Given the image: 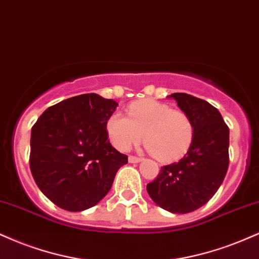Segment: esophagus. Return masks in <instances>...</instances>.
Returning <instances> with one entry per match:
<instances>
[{"mask_svg":"<svg viewBox=\"0 0 259 259\" xmlns=\"http://www.w3.org/2000/svg\"><path fill=\"white\" fill-rule=\"evenodd\" d=\"M142 158L136 157V155H129V163H139L141 161Z\"/></svg>","mask_w":259,"mask_h":259,"instance_id":"obj_1","label":"esophagus"}]
</instances>
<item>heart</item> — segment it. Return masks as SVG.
<instances>
[{"label":"heart","mask_w":259,"mask_h":259,"mask_svg":"<svg viewBox=\"0 0 259 259\" xmlns=\"http://www.w3.org/2000/svg\"><path fill=\"white\" fill-rule=\"evenodd\" d=\"M106 129L119 151H127L143 139L151 154L164 163L182 158L194 138V125L186 112L151 100L133 104L129 117L112 114Z\"/></svg>","instance_id":"obj_1"}]
</instances>
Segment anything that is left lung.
<instances>
[{
    "instance_id": "obj_1",
    "label": "left lung",
    "mask_w": 259,
    "mask_h": 259,
    "mask_svg": "<svg viewBox=\"0 0 259 259\" xmlns=\"http://www.w3.org/2000/svg\"><path fill=\"white\" fill-rule=\"evenodd\" d=\"M177 106L194 125V138L185 157L165 165L147 192L155 204L172 213L201 207L222 185L229 165V127L212 105L195 96L175 93Z\"/></svg>"
}]
</instances>
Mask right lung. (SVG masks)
I'll use <instances>...</instances> for the list:
<instances>
[{
  "mask_svg": "<svg viewBox=\"0 0 259 259\" xmlns=\"http://www.w3.org/2000/svg\"><path fill=\"white\" fill-rule=\"evenodd\" d=\"M118 104L82 94L51 106L31 130L30 169L40 192L59 207L83 211L107 194L127 155L106 130Z\"/></svg>",
  "mask_w": 259,
  "mask_h": 259,
  "instance_id": "1",
  "label": "right lung"
}]
</instances>
